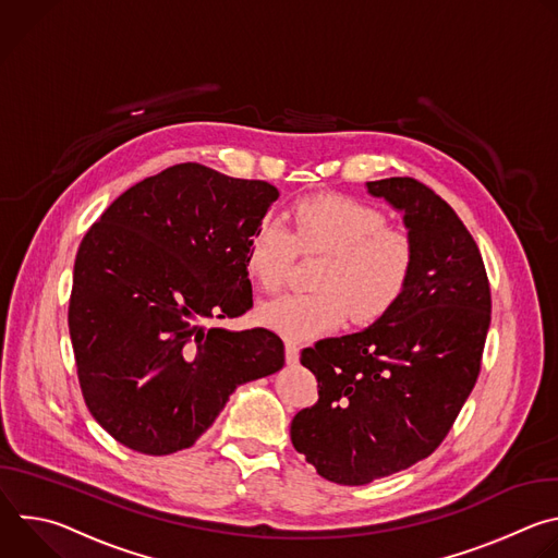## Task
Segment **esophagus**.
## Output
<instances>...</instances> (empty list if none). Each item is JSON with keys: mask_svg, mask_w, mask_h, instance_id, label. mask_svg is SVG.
<instances>
[{"mask_svg": "<svg viewBox=\"0 0 558 558\" xmlns=\"http://www.w3.org/2000/svg\"><path fill=\"white\" fill-rule=\"evenodd\" d=\"M284 357H287V362H289V364H295V362H298V357H300V349H298V344H295V342H287V344H284Z\"/></svg>", "mask_w": 558, "mask_h": 558, "instance_id": "34e87169", "label": "esophagus"}]
</instances>
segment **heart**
<instances>
[{"mask_svg": "<svg viewBox=\"0 0 558 558\" xmlns=\"http://www.w3.org/2000/svg\"><path fill=\"white\" fill-rule=\"evenodd\" d=\"M291 225L263 216L250 233L245 267L265 289L284 282L295 254L323 256L311 293H287L260 306L265 327L291 342L336 331L351 315L357 325L381 317L407 289L415 265L409 231L386 225L381 209L344 194L302 198Z\"/></svg>", "mask_w": 558, "mask_h": 558, "instance_id": "obj_1", "label": "heart"}]
</instances>
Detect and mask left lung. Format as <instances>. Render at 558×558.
<instances>
[{"instance_id": "1", "label": "left lung", "mask_w": 558, "mask_h": 558, "mask_svg": "<svg viewBox=\"0 0 558 558\" xmlns=\"http://www.w3.org/2000/svg\"><path fill=\"white\" fill-rule=\"evenodd\" d=\"M366 187L404 214L415 265L368 329L300 355L317 402L293 417L291 441L340 486L371 484L435 452L480 377L493 308L480 247L444 198L411 177Z\"/></svg>"}]
</instances>
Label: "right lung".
I'll list each match as a JSON object with an SVG mask.
<instances>
[{"label": "right lung", "mask_w": 558, "mask_h": 558, "mask_svg": "<svg viewBox=\"0 0 558 558\" xmlns=\"http://www.w3.org/2000/svg\"><path fill=\"white\" fill-rule=\"evenodd\" d=\"M276 198L267 181L181 163L123 192L84 235L68 329L86 407L119 444L190 448L238 386L282 368L274 331L207 327L254 306L247 241Z\"/></svg>", "instance_id": "obj_1"}]
</instances>
